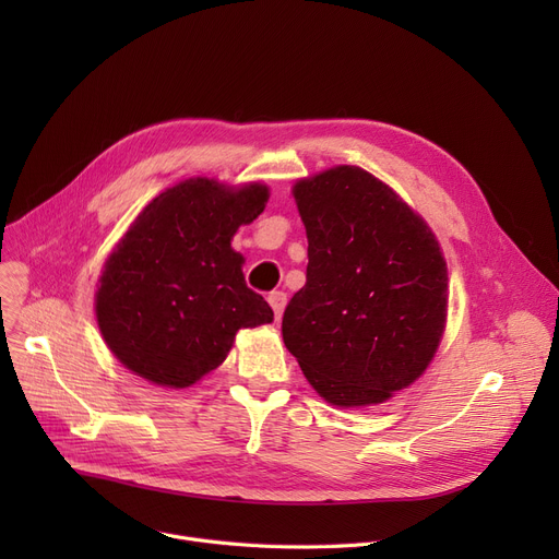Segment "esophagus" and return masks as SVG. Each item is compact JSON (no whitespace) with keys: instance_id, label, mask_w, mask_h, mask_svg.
<instances>
[{"instance_id":"esophagus-1","label":"esophagus","mask_w":559,"mask_h":559,"mask_svg":"<svg viewBox=\"0 0 559 559\" xmlns=\"http://www.w3.org/2000/svg\"><path fill=\"white\" fill-rule=\"evenodd\" d=\"M267 301H270V306H272V310H274V314H276V321H281V317H283V310H285V304H287V297H285V292H272V295L267 297Z\"/></svg>"}]
</instances>
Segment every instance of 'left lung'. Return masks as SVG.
Segmentation results:
<instances>
[{
    "instance_id": "obj_1",
    "label": "left lung",
    "mask_w": 559,
    "mask_h": 559,
    "mask_svg": "<svg viewBox=\"0 0 559 559\" xmlns=\"http://www.w3.org/2000/svg\"><path fill=\"white\" fill-rule=\"evenodd\" d=\"M292 194L308 270L285 308L283 342L329 403H383L415 383L442 342V249L390 186L356 165L301 179Z\"/></svg>"
}]
</instances>
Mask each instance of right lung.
Returning a JSON list of instances; mask_svg holds the SVG:
<instances>
[{
    "label": "right lung",
    "mask_w": 559,
    "mask_h": 559,
    "mask_svg": "<svg viewBox=\"0 0 559 559\" xmlns=\"http://www.w3.org/2000/svg\"><path fill=\"white\" fill-rule=\"evenodd\" d=\"M267 199L260 183L188 179L144 205L95 295L104 342L127 369L160 388H190L224 362L240 329L272 324L270 304L247 287L245 258L230 247Z\"/></svg>",
    "instance_id": "1"
}]
</instances>
